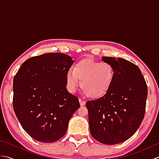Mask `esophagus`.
I'll return each instance as SVG.
<instances>
[{"mask_svg":"<svg viewBox=\"0 0 159 159\" xmlns=\"http://www.w3.org/2000/svg\"><path fill=\"white\" fill-rule=\"evenodd\" d=\"M79 102H80V106H81V107L85 105V103H86L85 101H84V100H83L81 99H79Z\"/></svg>","mask_w":159,"mask_h":159,"instance_id":"1","label":"esophagus"}]
</instances>
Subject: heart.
Listing matches in <instances>:
<instances>
[{
	"label": "heart",
	"mask_w": 159,
	"mask_h": 159,
	"mask_svg": "<svg viewBox=\"0 0 159 159\" xmlns=\"http://www.w3.org/2000/svg\"><path fill=\"white\" fill-rule=\"evenodd\" d=\"M116 72L113 66L107 62L85 59L76 63L74 70L66 74V85L70 92H74L79 85L85 95L92 99L103 97L112 87Z\"/></svg>",
	"instance_id": "obj_1"
}]
</instances>
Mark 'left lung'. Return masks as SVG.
<instances>
[{"mask_svg":"<svg viewBox=\"0 0 159 159\" xmlns=\"http://www.w3.org/2000/svg\"><path fill=\"white\" fill-rule=\"evenodd\" d=\"M116 72L112 87L96 100L87 101L91 134L107 145L128 140L139 128L145 116L148 88L139 67L122 58L102 57Z\"/></svg>","mask_w":159,"mask_h":159,"instance_id":"left-lung-1","label":"left lung"}]
</instances>
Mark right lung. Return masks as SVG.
Instances as JSON below:
<instances>
[{
	"instance_id": "add662e5",
	"label": "right lung",
	"mask_w": 159,
	"mask_h": 159,
	"mask_svg": "<svg viewBox=\"0 0 159 159\" xmlns=\"http://www.w3.org/2000/svg\"><path fill=\"white\" fill-rule=\"evenodd\" d=\"M63 53H46L22 63L13 79V107L23 129L43 143L59 140L79 109L78 98L66 88V74L74 63Z\"/></svg>"
}]
</instances>
